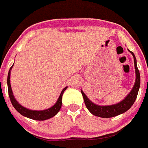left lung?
Returning a JSON list of instances; mask_svg holds the SVG:
<instances>
[{"label":"left lung","mask_w":148,"mask_h":148,"mask_svg":"<svg viewBox=\"0 0 148 148\" xmlns=\"http://www.w3.org/2000/svg\"><path fill=\"white\" fill-rule=\"evenodd\" d=\"M129 50V49H128ZM130 53L132 54L134 59V66H135V72H136V81L135 84L132 88L131 91L127 94L126 97L121 101L120 102L117 104H112V105H104L101 106L98 104H94L92 102L90 99H88L87 95L84 94L83 90H81L82 95H83V99L85 103V105L88 110L92 115L95 116H99L101 118H111V117H114V116H119L120 114L125 113L126 111L130 109L135 102L136 99L137 95H138V90L140 87V74L139 71L137 67L136 64V58L135 57V55L133 54V52L129 50Z\"/></svg>","instance_id":"left-lung-1"}]
</instances>
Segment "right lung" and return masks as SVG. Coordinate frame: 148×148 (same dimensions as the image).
I'll return each instance as SVG.
<instances>
[{
  "instance_id": "1",
  "label": "right lung",
  "mask_w": 148,
  "mask_h": 148,
  "mask_svg": "<svg viewBox=\"0 0 148 148\" xmlns=\"http://www.w3.org/2000/svg\"><path fill=\"white\" fill-rule=\"evenodd\" d=\"M13 65L10 67V70H9V73H8L7 85L9 96H10L12 104L15 108V109L20 114H21L22 116H25L27 118L31 119L37 120V121H44V120L49 119L52 118V117L56 116L59 112L60 109H61V104H62V95L64 94V92L66 90L67 87H64V88L63 89L61 94H60L59 97H58V100H57L56 104L53 107H51V108H48V109L43 110H32L27 109V108H24L23 106H22L21 104H19L18 101L15 99L14 95H13L12 90L11 87V84H10V73H11V70L12 68Z\"/></svg>"
}]
</instances>
